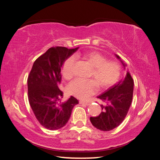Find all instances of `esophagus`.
I'll use <instances>...</instances> for the list:
<instances>
[{"label": "esophagus", "instance_id": "34e87169", "mask_svg": "<svg viewBox=\"0 0 160 160\" xmlns=\"http://www.w3.org/2000/svg\"><path fill=\"white\" fill-rule=\"evenodd\" d=\"M79 103L80 104H83V105H89V103H88V102H85V101H79Z\"/></svg>", "mask_w": 160, "mask_h": 160}]
</instances>
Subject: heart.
<instances>
[{"label": "heart", "mask_w": 160, "mask_h": 160, "mask_svg": "<svg viewBox=\"0 0 160 160\" xmlns=\"http://www.w3.org/2000/svg\"><path fill=\"white\" fill-rule=\"evenodd\" d=\"M83 57L93 67L91 77L101 88H109L118 81L121 73V67L118 62L107 61L103 55L96 51L87 52ZM75 60V57L72 56L65 61L62 74L66 79H70L73 75ZM93 79H75L69 84L68 93L81 99H88L98 91V84Z\"/></svg>", "instance_id": "b5f03b06"}]
</instances>
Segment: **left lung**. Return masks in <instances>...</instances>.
I'll list each match as a JSON object with an SVG mask.
<instances>
[{"label": "left lung", "mask_w": 160, "mask_h": 160, "mask_svg": "<svg viewBox=\"0 0 160 160\" xmlns=\"http://www.w3.org/2000/svg\"><path fill=\"white\" fill-rule=\"evenodd\" d=\"M118 59L120 57L116 55ZM122 64L126 66L123 61ZM133 93V80L129 72L123 80L111 87L98 98L103 101L102 111L98 117H91L90 121L97 129L104 132L118 127L126 117L132 103Z\"/></svg>", "instance_id": "1"}]
</instances>
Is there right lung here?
<instances>
[{
	"mask_svg": "<svg viewBox=\"0 0 160 160\" xmlns=\"http://www.w3.org/2000/svg\"><path fill=\"white\" fill-rule=\"evenodd\" d=\"M79 49L55 47L48 49L34 62L28 76V99L40 124L49 130H57L68 122L72 108L79 101L74 97L65 102L59 85L65 61Z\"/></svg>",
	"mask_w": 160,
	"mask_h": 160,
	"instance_id": "obj_1",
	"label": "right lung"
}]
</instances>
